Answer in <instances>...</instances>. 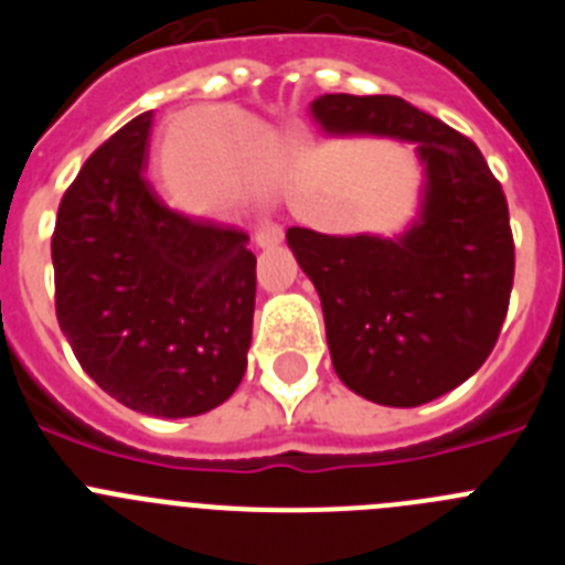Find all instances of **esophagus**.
<instances>
[{"mask_svg": "<svg viewBox=\"0 0 565 565\" xmlns=\"http://www.w3.org/2000/svg\"><path fill=\"white\" fill-rule=\"evenodd\" d=\"M254 239H257V246H277L279 239H282V226L268 217H257L254 221Z\"/></svg>", "mask_w": 565, "mask_h": 565, "instance_id": "1", "label": "esophagus"}]
</instances>
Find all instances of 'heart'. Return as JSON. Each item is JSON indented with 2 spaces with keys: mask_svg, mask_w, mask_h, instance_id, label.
I'll list each match as a JSON object with an SVG mask.
<instances>
[{
  "mask_svg": "<svg viewBox=\"0 0 565 565\" xmlns=\"http://www.w3.org/2000/svg\"><path fill=\"white\" fill-rule=\"evenodd\" d=\"M169 149L174 161H201L194 189L203 198L259 194L277 181L279 141L234 109L186 115Z\"/></svg>",
  "mask_w": 565,
  "mask_h": 565,
  "instance_id": "obj_1",
  "label": "heart"
}]
</instances>
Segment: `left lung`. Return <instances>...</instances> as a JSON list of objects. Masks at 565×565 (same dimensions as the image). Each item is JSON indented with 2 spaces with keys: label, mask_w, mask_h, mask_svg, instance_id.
Wrapping results in <instances>:
<instances>
[{
  "label": "left lung",
  "mask_w": 565,
  "mask_h": 565,
  "mask_svg": "<svg viewBox=\"0 0 565 565\" xmlns=\"http://www.w3.org/2000/svg\"><path fill=\"white\" fill-rule=\"evenodd\" d=\"M311 109L331 132L416 141L427 192L404 237L291 226L286 239L322 299L337 376L387 407L433 402L487 362L507 319L515 279L507 194L467 135L404 98L328 93Z\"/></svg>",
  "instance_id": "left-lung-1"
}]
</instances>
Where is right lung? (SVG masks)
I'll return each instance as SVG.
<instances>
[{"mask_svg": "<svg viewBox=\"0 0 565 565\" xmlns=\"http://www.w3.org/2000/svg\"><path fill=\"white\" fill-rule=\"evenodd\" d=\"M152 109L84 161L53 228L56 319L104 393L147 416L214 411L252 344L248 234L174 212L143 178Z\"/></svg>", "mask_w": 565, "mask_h": 565, "instance_id": "right-lung-1", "label": "right lung"}]
</instances>
